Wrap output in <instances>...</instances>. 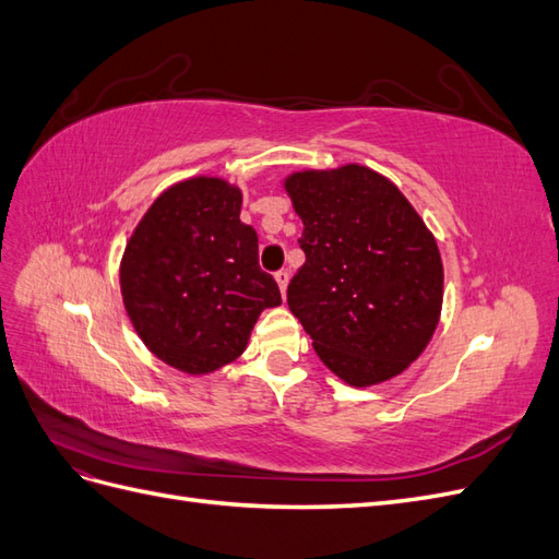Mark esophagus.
<instances>
[{
  "label": "esophagus",
  "instance_id": "esophagus-1",
  "mask_svg": "<svg viewBox=\"0 0 559 559\" xmlns=\"http://www.w3.org/2000/svg\"><path fill=\"white\" fill-rule=\"evenodd\" d=\"M275 280H277V286H280L282 296H284L286 294V286H289V273H286V270H280V273L275 275Z\"/></svg>",
  "mask_w": 559,
  "mask_h": 559
}]
</instances>
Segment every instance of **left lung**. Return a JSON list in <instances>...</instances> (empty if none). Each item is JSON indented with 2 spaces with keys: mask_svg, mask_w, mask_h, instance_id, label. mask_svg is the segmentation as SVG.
<instances>
[{
  "mask_svg": "<svg viewBox=\"0 0 559 559\" xmlns=\"http://www.w3.org/2000/svg\"><path fill=\"white\" fill-rule=\"evenodd\" d=\"M284 191L306 251L286 302L317 357L352 386L401 376L441 319L443 261L431 230L392 181L357 163L294 173Z\"/></svg>",
  "mask_w": 559,
  "mask_h": 559,
  "instance_id": "obj_1",
  "label": "left lung"
}]
</instances>
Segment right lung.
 Returning <instances> with one entry per match:
<instances>
[{
	"mask_svg": "<svg viewBox=\"0 0 559 559\" xmlns=\"http://www.w3.org/2000/svg\"><path fill=\"white\" fill-rule=\"evenodd\" d=\"M240 210L242 191L226 179H183L154 200L126 245V312L142 343L181 373L207 376L238 359L259 314L282 302Z\"/></svg>",
	"mask_w": 559,
	"mask_h": 559,
	"instance_id": "1",
	"label": "right lung"
}]
</instances>
